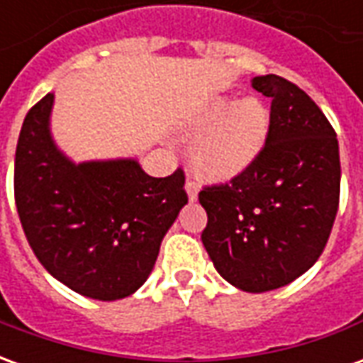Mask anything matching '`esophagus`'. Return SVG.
I'll return each instance as SVG.
<instances>
[{
    "label": "esophagus",
    "mask_w": 363,
    "mask_h": 363,
    "mask_svg": "<svg viewBox=\"0 0 363 363\" xmlns=\"http://www.w3.org/2000/svg\"><path fill=\"white\" fill-rule=\"evenodd\" d=\"M184 190H186V194H189V200L190 202H194L198 196V184L194 179H186V182H184Z\"/></svg>",
    "instance_id": "obj_1"
}]
</instances>
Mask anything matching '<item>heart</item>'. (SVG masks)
Here are the masks:
<instances>
[{
  "label": "heart",
  "mask_w": 363,
  "mask_h": 363,
  "mask_svg": "<svg viewBox=\"0 0 363 363\" xmlns=\"http://www.w3.org/2000/svg\"><path fill=\"white\" fill-rule=\"evenodd\" d=\"M192 124L202 132L192 143L190 157L208 179L237 177L260 157L270 134V112L262 101L247 96H210Z\"/></svg>",
  "instance_id": "heart-1"
}]
</instances>
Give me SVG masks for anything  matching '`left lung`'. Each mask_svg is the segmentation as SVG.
Listing matches in <instances>:
<instances>
[{
	"label": "left lung",
	"mask_w": 363,
	"mask_h": 363,
	"mask_svg": "<svg viewBox=\"0 0 363 363\" xmlns=\"http://www.w3.org/2000/svg\"><path fill=\"white\" fill-rule=\"evenodd\" d=\"M252 89L272 99L260 157L198 200L208 213L202 243L223 280L249 294L278 289L317 262L340 196L338 140L311 96L280 75Z\"/></svg>",
	"instance_id": "obj_1"
}]
</instances>
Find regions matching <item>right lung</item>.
Wrapping results in <instances>:
<instances>
[{
  "mask_svg": "<svg viewBox=\"0 0 363 363\" xmlns=\"http://www.w3.org/2000/svg\"><path fill=\"white\" fill-rule=\"evenodd\" d=\"M54 93L28 111L15 151V202L48 272L91 299L143 286L165 233L189 202L184 173L150 177L134 157L75 163L50 130Z\"/></svg>",
  "mask_w": 363,
  "mask_h": 363,
  "instance_id": "right-lung-1",
  "label": "right lung"
}]
</instances>
